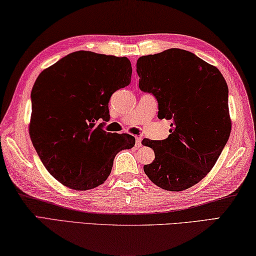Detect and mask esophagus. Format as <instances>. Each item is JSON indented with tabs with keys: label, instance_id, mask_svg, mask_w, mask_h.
I'll use <instances>...</instances> for the list:
<instances>
[{
	"label": "esophagus",
	"instance_id": "34e87169",
	"mask_svg": "<svg viewBox=\"0 0 256 256\" xmlns=\"http://www.w3.org/2000/svg\"><path fill=\"white\" fill-rule=\"evenodd\" d=\"M142 138L140 136V137H136V146L137 147L142 146Z\"/></svg>",
	"mask_w": 256,
	"mask_h": 256
}]
</instances>
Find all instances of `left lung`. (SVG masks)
I'll use <instances>...</instances> for the list:
<instances>
[{
  "mask_svg": "<svg viewBox=\"0 0 256 256\" xmlns=\"http://www.w3.org/2000/svg\"><path fill=\"white\" fill-rule=\"evenodd\" d=\"M140 88L154 94L160 119H172L164 140L142 142L154 150L144 166L150 180L168 191H183L212 171L232 130L228 86L216 66L172 48L137 60Z\"/></svg>",
  "mask_w": 256,
  "mask_h": 256,
  "instance_id": "obj_1",
  "label": "left lung"
}]
</instances>
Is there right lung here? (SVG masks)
I'll return each instance as SVG.
<instances>
[{
	"label": "right lung",
	"mask_w": 256,
	"mask_h": 256,
	"mask_svg": "<svg viewBox=\"0 0 256 256\" xmlns=\"http://www.w3.org/2000/svg\"><path fill=\"white\" fill-rule=\"evenodd\" d=\"M127 57L75 52L44 70L31 91L29 135L44 168L62 186L85 191L110 176L116 155L135 146L129 134L96 127L110 118L108 103L129 85Z\"/></svg>",
	"instance_id": "obj_1"
}]
</instances>
